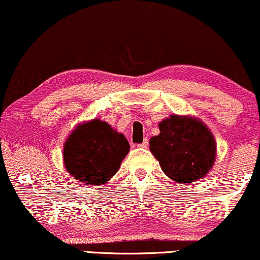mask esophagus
<instances>
[{"label":"esophagus","mask_w":260,"mask_h":260,"mask_svg":"<svg viewBox=\"0 0 260 260\" xmlns=\"http://www.w3.org/2000/svg\"><path fill=\"white\" fill-rule=\"evenodd\" d=\"M138 146H139V148L146 149L149 146V141H148V139H144V141H143V143H141V144H138Z\"/></svg>","instance_id":"1"}]
</instances>
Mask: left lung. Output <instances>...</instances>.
Returning <instances> with one entry per match:
<instances>
[{"label":"left lung","mask_w":260,"mask_h":260,"mask_svg":"<svg viewBox=\"0 0 260 260\" xmlns=\"http://www.w3.org/2000/svg\"><path fill=\"white\" fill-rule=\"evenodd\" d=\"M158 127L160 133L150 139V151L164 174L180 184L204 178L217 155L216 141L208 125L193 116L170 115Z\"/></svg>","instance_id":"left-lung-1"}]
</instances>
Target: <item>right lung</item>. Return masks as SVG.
I'll return each instance as SVG.
<instances>
[{
    "instance_id": "right-lung-1",
    "label": "right lung",
    "mask_w": 260,
    "mask_h": 260,
    "mask_svg": "<svg viewBox=\"0 0 260 260\" xmlns=\"http://www.w3.org/2000/svg\"><path fill=\"white\" fill-rule=\"evenodd\" d=\"M130 145L124 135L93 118L77 124L63 145L66 170L85 185H103L116 175Z\"/></svg>"
}]
</instances>
